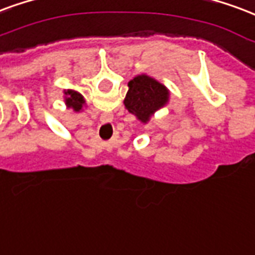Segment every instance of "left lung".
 <instances>
[{
    "label": "left lung",
    "instance_id": "1",
    "mask_svg": "<svg viewBox=\"0 0 255 255\" xmlns=\"http://www.w3.org/2000/svg\"><path fill=\"white\" fill-rule=\"evenodd\" d=\"M124 105L128 112L135 115L140 122L147 123L156 109L163 107L169 100V90L151 77L142 74L128 82Z\"/></svg>",
    "mask_w": 255,
    "mask_h": 255
}]
</instances>
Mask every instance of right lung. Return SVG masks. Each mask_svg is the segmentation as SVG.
Instances as JSON below:
<instances>
[{
  "label": "right lung",
  "mask_w": 255,
  "mask_h": 255,
  "mask_svg": "<svg viewBox=\"0 0 255 255\" xmlns=\"http://www.w3.org/2000/svg\"><path fill=\"white\" fill-rule=\"evenodd\" d=\"M66 94L69 96V97H66V104H67V107L74 109L75 112L81 111V108H82V104L85 103L84 97H82L80 93L74 92V90H67Z\"/></svg>",
  "instance_id": "obj_1"
}]
</instances>
